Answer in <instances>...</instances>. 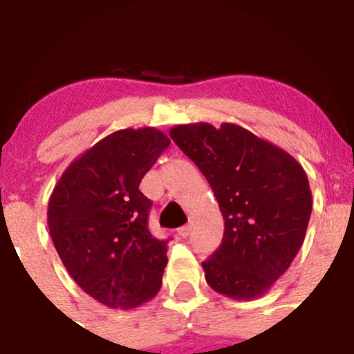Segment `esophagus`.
<instances>
[{"label":"esophagus","mask_w":354,"mask_h":354,"mask_svg":"<svg viewBox=\"0 0 354 354\" xmlns=\"http://www.w3.org/2000/svg\"><path fill=\"white\" fill-rule=\"evenodd\" d=\"M178 234H180L181 237H188L189 234H192V225H183V227H180V229H178Z\"/></svg>","instance_id":"1"}]
</instances>
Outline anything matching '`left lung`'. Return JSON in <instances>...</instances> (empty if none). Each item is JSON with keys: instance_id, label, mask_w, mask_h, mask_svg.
I'll return each instance as SVG.
<instances>
[{"instance_id": "1", "label": "left lung", "mask_w": 354, "mask_h": 354, "mask_svg": "<svg viewBox=\"0 0 354 354\" xmlns=\"http://www.w3.org/2000/svg\"><path fill=\"white\" fill-rule=\"evenodd\" d=\"M169 136L207 178L225 222L222 244L202 263L207 283L234 300L265 295L307 232L312 193L302 165L230 122L174 125Z\"/></svg>"}]
</instances>
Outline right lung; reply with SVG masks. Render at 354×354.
Masks as SVG:
<instances>
[{
	"instance_id": "1",
	"label": "right lung",
	"mask_w": 354,
	"mask_h": 354,
	"mask_svg": "<svg viewBox=\"0 0 354 354\" xmlns=\"http://www.w3.org/2000/svg\"><path fill=\"white\" fill-rule=\"evenodd\" d=\"M171 140L156 127L122 129L66 167L47 208L62 265L89 297L129 310L158 295L166 241L149 232L151 202L139 189Z\"/></svg>"
}]
</instances>
